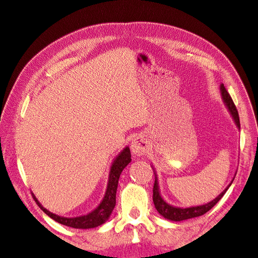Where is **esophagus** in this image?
Wrapping results in <instances>:
<instances>
[{"mask_svg": "<svg viewBox=\"0 0 258 258\" xmlns=\"http://www.w3.org/2000/svg\"><path fill=\"white\" fill-rule=\"evenodd\" d=\"M147 151V144L145 142V139L142 137H137L134 141L131 142V152L137 156L145 155Z\"/></svg>", "mask_w": 258, "mask_h": 258, "instance_id": "1", "label": "esophagus"}]
</instances>
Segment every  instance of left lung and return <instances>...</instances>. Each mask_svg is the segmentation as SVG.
Wrapping results in <instances>:
<instances>
[{
	"label": "left lung",
	"instance_id": "left-lung-1",
	"mask_svg": "<svg viewBox=\"0 0 258 258\" xmlns=\"http://www.w3.org/2000/svg\"><path fill=\"white\" fill-rule=\"evenodd\" d=\"M221 93H222V98L224 100L226 106L228 107L230 114L232 115L233 120H235L237 127L240 129V119H239V114H238V111H237V107H236L235 103H233V101H232L230 95L228 93V91L226 90L225 86L223 84L221 85ZM231 183L227 187H226L225 190L222 194L218 195V196L214 200L209 202V204L204 205V206H197V207H190V208H185L184 209V208H176V207H173V206H170V205L167 204L165 200L162 199V197L160 196V192H159L157 176L155 175V183H154V188H153V201H154L156 210L158 211V213L160 215H162L165 218H167V220L174 221V222L188 220V218L204 215L205 213L208 212V211L212 209L217 204V202L222 199V197L224 196L225 192L227 191V189L229 188V186L231 185Z\"/></svg>",
	"mask_w": 258,
	"mask_h": 258
}]
</instances>
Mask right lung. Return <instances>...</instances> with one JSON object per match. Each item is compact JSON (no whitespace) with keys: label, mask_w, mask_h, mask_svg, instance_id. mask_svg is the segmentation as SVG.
<instances>
[{"label":"right lung","mask_w":258,"mask_h":258,"mask_svg":"<svg viewBox=\"0 0 258 258\" xmlns=\"http://www.w3.org/2000/svg\"><path fill=\"white\" fill-rule=\"evenodd\" d=\"M130 161H131V153H130L129 147H126L123 148V151L118 156H117L111 167L107 188H106L105 196L102 202H101L97 209L93 210L92 212H90L87 215H83L79 217H63V216L56 215L49 212L48 210H46L40 202L37 201V199L34 197L33 194L32 196L37 206L43 210V212H45L49 217H51L52 220L62 225H66V226H69V227H73V228H80V229H88V228L98 227V226L105 223L108 220V217H110L111 213L113 212L116 205V191H117V186H118L119 176L122 172V170L126 168V166Z\"/></svg>","instance_id":"obj_1"}]
</instances>
